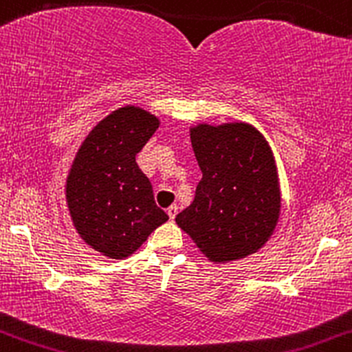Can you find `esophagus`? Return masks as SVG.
<instances>
[{
    "mask_svg": "<svg viewBox=\"0 0 352 352\" xmlns=\"http://www.w3.org/2000/svg\"><path fill=\"white\" fill-rule=\"evenodd\" d=\"M168 215H169V219H171V220L176 219V215H177V206L176 205L169 206V208H168Z\"/></svg>",
    "mask_w": 352,
    "mask_h": 352,
    "instance_id": "34e87169",
    "label": "esophagus"
}]
</instances>
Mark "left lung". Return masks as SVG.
Wrapping results in <instances>:
<instances>
[{
	"instance_id": "obj_1",
	"label": "left lung",
	"mask_w": 352,
	"mask_h": 352,
	"mask_svg": "<svg viewBox=\"0 0 352 352\" xmlns=\"http://www.w3.org/2000/svg\"><path fill=\"white\" fill-rule=\"evenodd\" d=\"M201 169L195 198L176 223L213 264L259 251L278 226L281 191L273 151L248 122L190 126Z\"/></svg>"
}]
</instances>
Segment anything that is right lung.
<instances>
[{
    "instance_id": "add662e5",
    "label": "right lung",
    "mask_w": 352,
    "mask_h": 352,
    "mask_svg": "<svg viewBox=\"0 0 352 352\" xmlns=\"http://www.w3.org/2000/svg\"><path fill=\"white\" fill-rule=\"evenodd\" d=\"M159 123L154 113L135 104L117 108L93 126L69 168L64 193L72 226L108 259L132 256L169 220L135 162Z\"/></svg>"
}]
</instances>
